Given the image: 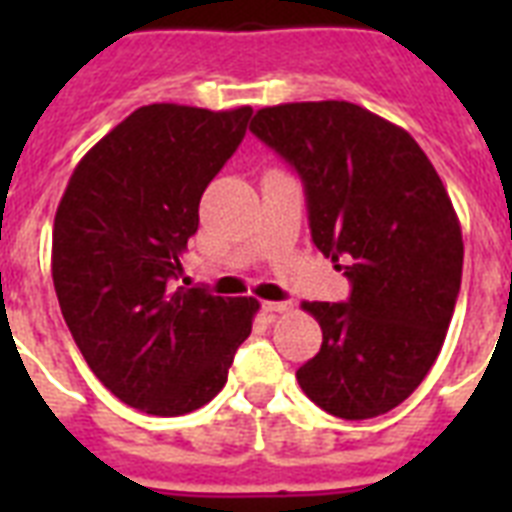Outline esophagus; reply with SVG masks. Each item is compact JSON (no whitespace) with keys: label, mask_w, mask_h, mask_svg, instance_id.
<instances>
[{"label":"esophagus","mask_w":512,"mask_h":512,"mask_svg":"<svg viewBox=\"0 0 512 512\" xmlns=\"http://www.w3.org/2000/svg\"><path fill=\"white\" fill-rule=\"evenodd\" d=\"M263 308L268 313H289V311H292V303H287V300H284V303H273V300H265Z\"/></svg>","instance_id":"34e87169"}]
</instances>
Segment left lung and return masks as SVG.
Wrapping results in <instances>:
<instances>
[{
	"mask_svg": "<svg viewBox=\"0 0 512 512\" xmlns=\"http://www.w3.org/2000/svg\"><path fill=\"white\" fill-rule=\"evenodd\" d=\"M249 130L303 177L313 244L353 287L303 303L324 340L297 382L342 420L390 412L436 364L460 295L452 199L404 127L348 100L260 108Z\"/></svg>",
	"mask_w": 512,
	"mask_h": 512,
	"instance_id": "8db88e82",
	"label": "left lung"
}]
</instances>
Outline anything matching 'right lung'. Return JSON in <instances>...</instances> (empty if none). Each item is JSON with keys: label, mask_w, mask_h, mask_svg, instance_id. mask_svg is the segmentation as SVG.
Listing matches in <instances>:
<instances>
[{"label": "right lung", "mask_w": 512, "mask_h": 512, "mask_svg": "<svg viewBox=\"0 0 512 512\" xmlns=\"http://www.w3.org/2000/svg\"><path fill=\"white\" fill-rule=\"evenodd\" d=\"M252 108L154 103L76 164L52 228L60 311L95 377L140 412L177 417L223 390L252 332L255 297L177 287L209 180Z\"/></svg>", "instance_id": "obj_1"}]
</instances>
